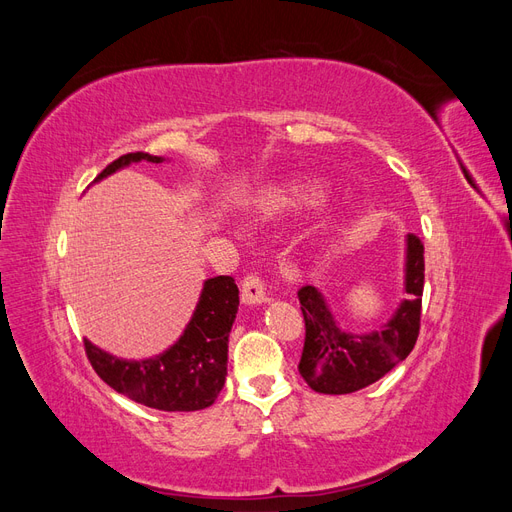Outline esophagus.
I'll use <instances>...</instances> for the list:
<instances>
[{"label": "esophagus", "instance_id": "1", "mask_svg": "<svg viewBox=\"0 0 512 512\" xmlns=\"http://www.w3.org/2000/svg\"><path fill=\"white\" fill-rule=\"evenodd\" d=\"M241 301L245 305H260L267 301V294H265V284L260 282V277L250 273L245 275L241 280Z\"/></svg>", "mask_w": 512, "mask_h": 512}]
</instances>
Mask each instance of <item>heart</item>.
Returning a JSON list of instances; mask_svg holds the SVG:
<instances>
[{
    "mask_svg": "<svg viewBox=\"0 0 512 512\" xmlns=\"http://www.w3.org/2000/svg\"><path fill=\"white\" fill-rule=\"evenodd\" d=\"M324 198H327V192L322 185L312 181H292L265 190V194L258 198L256 209L262 218H277V215L318 207L324 203Z\"/></svg>",
    "mask_w": 512,
    "mask_h": 512,
    "instance_id": "b5f03b06",
    "label": "heart"
}]
</instances>
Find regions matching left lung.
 Instances as JSON below:
<instances>
[{
  "label": "left lung",
  "instance_id": "8db88e82",
  "mask_svg": "<svg viewBox=\"0 0 512 512\" xmlns=\"http://www.w3.org/2000/svg\"><path fill=\"white\" fill-rule=\"evenodd\" d=\"M425 247L416 235L406 237V299L382 329L352 335L337 327L322 292L299 290L305 320V344L299 374L316 393L346 395L378 382L412 352L421 329L425 286Z\"/></svg>",
  "mask_w": 512,
  "mask_h": 512
}]
</instances>
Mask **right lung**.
Returning <instances> with one entry per match:
<instances>
[{
	"label": "right lung",
	"mask_w": 512,
	"mask_h": 512,
	"mask_svg": "<svg viewBox=\"0 0 512 512\" xmlns=\"http://www.w3.org/2000/svg\"><path fill=\"white\" fill-rule=\"evenodd\" d=\"M164 158L145 151L126 153L108 164L96 181L115 170ZM239 307V288L230 275H218L205 282L194 316L179 342L166 352L145 361H123L100 350L85 339V352L96 374L136 404L164 412H194L209 408L226 382L228 333Z\"/></svg>",
	"instance_id": "add662e5"
}]
</instances>
